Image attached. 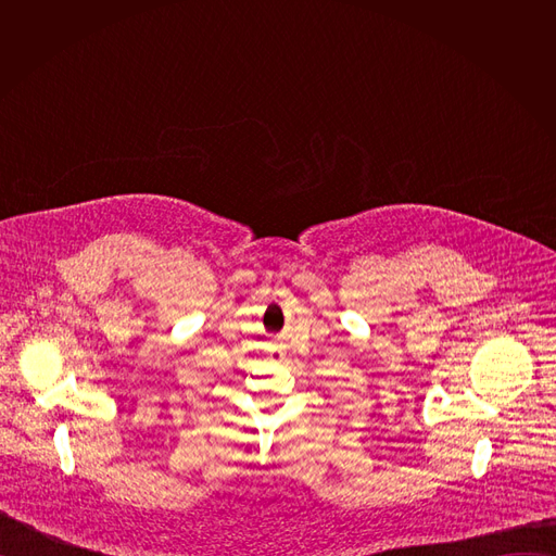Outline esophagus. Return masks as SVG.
Wrapping results in <instances>:
<instances>
[{
  "label": "esophagus",
  "instance_id": "esophagus-1",
  "mask_svg": "<svg viewBox=\"0 0 556 556\" xmlns=\"http://www.w3.org/2000/svg\"><path fill=\"white\" fill-rule=\"evenodd\" d=\"M281 356H283V354H281V352H273V354H270V361H279V358H281Z\"/></svg>",
  "mask_w": 556,
  "mask_h": 556
}]
</instances>
